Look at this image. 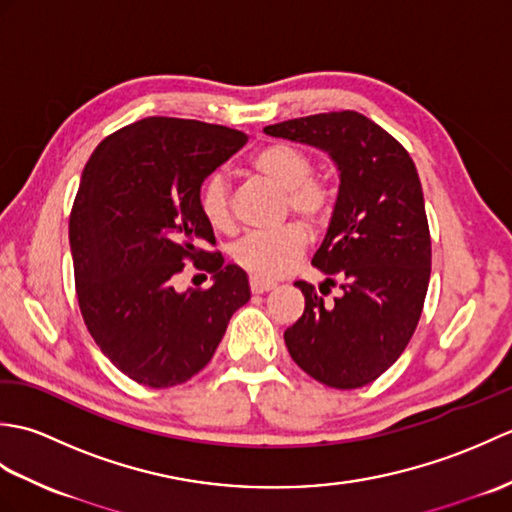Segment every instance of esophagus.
I'll use <instances>...</instances> for the list:
<instances>
[{"label": "esophagus", "instance_id": "esophagus-1", "mask_svg": "<svg viewBox=\"0 0 512 512\" xmlns=\"http://www.w3.org/2000/svg\"><path fill=\"white\" fill-rule=\"evenodd\" d=\"M273 288H275L273 281H264V279L250 277V292H253V295H264V292L273 290Z\"/></svg>", "mask_w": 512, "mask_h": 512}]
</instances>
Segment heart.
<instances>
[{"instance_id": "heart-1", "label": "heart", "mask_w": 512, "mask_h": 512, "mask_svg": "<svg viewBox=\"0 0 512 512\" xmlns=\"http://www.w3.org/2000/svg\"><path fill=\"white\" fill-rule=\"evenodd\" d=\"M250 169L284 191L286 211L297 217L308 231H319L334 211V189L317 176L308 151L292 143H270L250 156ZM200 211L215 231L231 228L228 182L220 171L211 173L200 187ZM306 231L300 224H284L277 231L248 233L233 244V262L257 279H279L288 275L306 250Z\"/></svg>"}]
</instances>
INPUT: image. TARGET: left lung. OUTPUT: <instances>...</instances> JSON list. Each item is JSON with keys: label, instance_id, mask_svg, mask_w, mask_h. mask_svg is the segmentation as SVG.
<instances>
[{"label": "left lung", "instance_id": "left-lung-1", "mask_svg": "<svg viewBox=\"0 0 512 512\" xmlns=\"http://www.w3.org/2000/svg\"><path fill=\"white\" fill-rule=\"evenodd\" d=\"M264 132L323 149L341 180L312 257L325 281L319 290L295 284L306 310L284 332L286 347L319 383L363 387L405 352L427 297L431 237L416 165L394 136L352 110L292 118ZM332 285L342 292L325 304L320 296Z\"/></svg>", "mask_w": 512, "mask_h": 512}]
</instances>
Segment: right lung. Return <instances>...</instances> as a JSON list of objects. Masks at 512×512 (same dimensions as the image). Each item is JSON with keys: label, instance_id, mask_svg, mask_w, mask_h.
I'll list each match as a JSON object with an SVG mask.
<instances>
[{"label": "right lung", "instance_id": "obj_1", "mask_svg": "<svg viewBox=\"0 0 512 512\" xmlns=\"http://www.w3.org/2000/svg\"><path fill=\"white\" fill-rule=\"evenodd\" d=\"M248 136L222 125L149 116L94 149L70 213L74 284L101 352L136 383H187L211 361L233 312L250 299L248 277L224 264L200 211L206 176ZM214 277L180 293L183 259Z\"/></svg>", "mask_w": 512, "mask_h": 512}]
</instances>
